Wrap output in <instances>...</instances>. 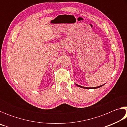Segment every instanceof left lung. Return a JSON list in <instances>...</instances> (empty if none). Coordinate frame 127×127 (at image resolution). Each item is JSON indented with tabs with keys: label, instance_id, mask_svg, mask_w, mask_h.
I'll list each match as a JSON object with an SVG mask.
<instances>
[{
	"label": "left lung",
	"instance_id": "left-lung-1",
	"mask_svg": "<svg viewBox=\"0 0 127 127\" xmlns=\"http://www.w3.org/2000/svg\"><path fill=\"white\" fill-rule=\"evenodd\" d=\"M76 85L77 86H78L79 87H81V88H83V89H97V88H99V87H102V86H104L105 84L102 85H101V86H99L98 87H83V86H79L78 85H77L76 83Z\"/></svg>",
	"mask_w": 127,
	"mask_h": 127
}]
</instances>
